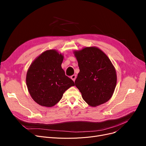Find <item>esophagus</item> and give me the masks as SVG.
<instances>
[{
	"label": "esophagus",
	"mask_w": 146,
	"mask_h": 146,
	"mask_svg": "<svg viewBox=\"0 0 146 146\" xmlns=\"http://www.w3.org/2000/svg\"><path fill=\"white\" fill-rule=\"evenodd\" d=\"M76 78V75H75V74H73V75H72V76H71V79H72L74 82L75 81Z\"/></svg>",
	"instance_id": "obj_1"
}]
</instances>
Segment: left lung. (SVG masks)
Here are the masks:
<instances>
[{
  "mask_svg": "<svg viewBox=\"0 0 146 146\" xmlns=\"http://www.w3.org/2000/svg\"><path fill=\"white\" fill-rule=\"evenodd\" d=\"M80 72L75 85L90 106H96L109 101L117 84L116 71L105 54L96 47L74 51Z\"/></svg>",
  "mask_w": 146,
  "mask_h": 146,
  "instance_id": "8db88e82",
  "label": "left lung"
}]
</instances>
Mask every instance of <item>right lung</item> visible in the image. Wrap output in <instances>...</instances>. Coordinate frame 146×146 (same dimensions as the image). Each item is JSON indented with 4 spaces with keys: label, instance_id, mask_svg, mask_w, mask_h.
<instances>
[{
    "label": "right lung",
    "instance_id": "add662e5",
    "mask_svg": "<svg viewBox=\"0 0 146 146\" xmlns=\"http://www.w3.org/2000/svg\"><path fill=\"white\" fill-rule=\"evenodd\" d=\"M63 56L56 50H47L38 57L27 74L30 95L39 105L51 107L58 103L64 92L74 86L61 68Z\"/></svg>",
    "mask_w": 146,
    "mask_h": 146
}]
</instances>
